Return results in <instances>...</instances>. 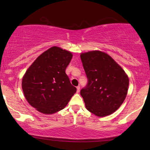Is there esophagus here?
<instances>
[{"label": "esophagus", "instance_id": "1", "mask_svg": "<svg viewBox=\"0 0 150 150\" xmlns=\"http://www.w3.org/2000/svg\"><path fill=\"white\" fill-rule=\"evenodd\" d=\"M76 89H77V93H79L80 89H81V88H80V86H78V87H76Z\"/></svg>", "mask_w": 150, "mask_h": 150}]
</instances>
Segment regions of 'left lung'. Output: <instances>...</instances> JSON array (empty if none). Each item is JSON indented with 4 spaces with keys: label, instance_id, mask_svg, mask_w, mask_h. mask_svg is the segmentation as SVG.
<instances>
[{
    "label": "left lung",
    "instance_id": "8db88e82",
    "mask_svg": "<svg viewBox=\"0 0 150 150\" xmlns=\"http://www.w3.org/2000/svg\"><path fill=\"white\" fill-rule=\"evenodd\" d=\"M87 84L81 95L89 112L99 117L109 115L119 108L128 93V77L106 53L91 51L81 55Z\"/></svg>",
    "mask_w": 150,
    "mask_h": 150
}]
</instances>
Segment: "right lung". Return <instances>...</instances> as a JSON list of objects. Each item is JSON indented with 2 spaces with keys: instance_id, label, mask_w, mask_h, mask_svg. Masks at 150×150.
<instances>
[{
  "instance_id": "add662e5",
  "label": "right lung",
  "mask_w": 150,
  "mask_h": 150,
  "mask_svg": "<svg viewBox=\"0 0 150 150\" xmlns=\"http://www.w3.org/2000/svg\"><path fill=\"white\" fill-rule=\"evenodd\" d=\"M70 52L52 47L39 56L22 79V90L28 103L38 111L52 114L64 108L76 91L65 69Z\"/></svg>"
}]
</instances>
